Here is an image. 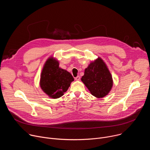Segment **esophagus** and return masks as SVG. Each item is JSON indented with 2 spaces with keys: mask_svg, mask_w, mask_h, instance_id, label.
<instances>
[{
  "mask_svg": "<svg viewBox=\"0 0 150 150\" xmlns=\"http://www.w3.org/2000/svg\"><path fill=\"white\" fill-rule=\"evenodd\" d=\"M75 79L76 81H79V80H80V76H77L75 78Z\"/></svg>",
  "mask_w": 150,
  "mask_h": 150,
  "instance_id": "34e87169",
  "label": "esophagus"
}]
</instances>
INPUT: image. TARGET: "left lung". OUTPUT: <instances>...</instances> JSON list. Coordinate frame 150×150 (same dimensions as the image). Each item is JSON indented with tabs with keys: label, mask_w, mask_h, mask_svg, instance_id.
I'll return each instance as SVG.
<instances>
[{
	"label": "left lung",
	"mask_w": 150,
	"mask_h": 150,
	"mask_svg": "<svg viewBox=\"0 0 150 150\" xmlns=\"http://www.w3.org/2000/svg\"><path fill=\"white\" fill-rule=\"evenodd\" d=\"M82 82L97 98H103L108 95L113 86L112 75L105 63L98 57L85 69Z\"/></svg>",
	"instance_id": "8db88e82"
}]
</instances>
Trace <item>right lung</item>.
I'll list each match as a JSON object with an SVG mask.
<instances>
[{
	"mask_svg": "<svg viewBox=\"0 0 150 150\" xmlns=\"http://www.w3.org/2000/svg\"><path fill=\"white\" fill-rule=\"evenodd\" d=\"M59 66L58 61L50 57L46 62L41 74L40 87L52 98L62 97L74 81L69 72Z\"/></svg>",
	"mask_w": 150,
	"mask_h": 150,
	"instance_id": "right-lung-1",
	"label": "right lung"
}]
</instances>
